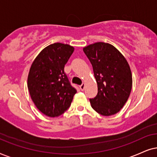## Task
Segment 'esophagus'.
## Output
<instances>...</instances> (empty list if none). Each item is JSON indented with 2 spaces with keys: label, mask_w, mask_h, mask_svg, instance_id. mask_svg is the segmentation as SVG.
<instances>
[{
  "label": "esophagus",
  "mask_w": 157,
  "mask_h": 157,
  "mask_svg": "<svg viewBox=\"0 0 157 157\" xmlns=\"http://www.w3.org/2000/svg\"><path fill=\"white\" fill-rule=\"evenodd\" d=\"M80 90H82V91L84 90V89H85V84H84V83H82V84L80 85Z\"/></svg>",
  "instance_id": "obj_1"
}]
</instances>
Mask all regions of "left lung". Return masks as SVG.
<instances>
[{"label":"left lung","instance_id":"left-lung-1","mask_svg":"<svg viewBox=\"0 0 157 157\" xmlns=\"http://www.w3.org/2000/svg\"><path fill=\"white\" fill-rule=\"evenodd\" d=\"M83 52L93 66L98 94L90 98L92 108L102 116L117 113L128 100L132 88V75L126 59L113 46L97 42Z\"/></svg>","mask_w":157,"mask_h":157}]
</instances>
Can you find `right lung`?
I'll list each match as a JSON object with an SVG mask.
<instances>
[{
    "mask_svg": "<svg viewBox=\"0 0 157 157\" xmlns=\"http://www.w3.org/2000/svg\"><path fill=\"white\" fill-rule=\"evenodd\" d=\"M74 47L54 43L44 48L31 64L28 89L36 108L46 116L57 117L70 108L77 90L64 69Z\"/></svg>",
    "mask_w": 157,
    "mask_h": 157,
    "instance_id": "obj_1",
    "label": "right lung"
}]
</instances>
